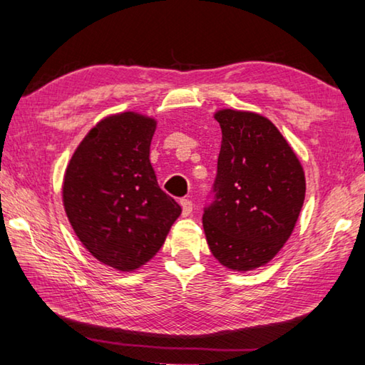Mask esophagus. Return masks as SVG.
Instances as JSON below:
<instances>
[{
  "instance_id": "esophagus-1",
  "label": "esophagus",
  "mask_w": 365,
  "mask_h": 365,
  "mask_svg": "<svg viewBox=\"0 0 365 365\" xmlns=\"http://www.w3.org/2000/svg\"><path fill=\"white\" fill-rule=\"evenodd\" d=\"M180 206H182V215H183V217H188V215L191 214V211H193V202H191L190 200H180Z\"/></svg>"
}]
</instances>
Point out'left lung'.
Instances as JSON below:
<instances>
[{
  "instance_id": "1",
  "label": "left lung",
  "mask_w": 365,
  "mask_h": 365,
  "mask_svg": "<svg viewBox=\"0 0 365 365\" xmlns=\"http://www.w3.org/2000/svg\"><path fill=\"white\" fill-rule=\"evenodd\" d=\"M222 145L202 227L212 256L233 272L270 262L288 242L306 196L304 169L267 117L219 109Z\"/></svg>"
}]
</instances>
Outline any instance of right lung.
Returning a JSON list of instances; mask_svg holds the SVG:
<instances>
[{"label": "right lung", "mask_w": 365, "mask_h": 365, "mask_svg": "<svg viewBox=\"0 0 365 365\" xmlns=\"http://www.w3.org/2000/svg\"><path fill=\"white\" fill-rule=\"evenodd\" d=\"M158 120L123 110L85 135L67 164L63 205L80 243L101 264L135 272L156 256L182 214L150 160Z\"/></svg>", "instance_id": "obj_1"}]
</instances>
